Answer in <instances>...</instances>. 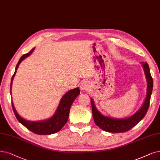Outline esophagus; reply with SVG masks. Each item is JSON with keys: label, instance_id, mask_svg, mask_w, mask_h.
<instances>
[{"label": "esophagus", "instance_id": "1", "mask_svg": "<svg viewBox=\"0 0 160 160\" xmlns=\"http://www.w3.org/2000/svg\"><path fill=\"white\" fill-rule=\"evenodd\" d=\"M90 88V84L87 81L82 82L80 84V89L82 90H88Z\"/></svg>", "mask_w": 160, "mask_h": 160}]
</instances>
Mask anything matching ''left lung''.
<instances>
[{"label": "left lung", "mask_w": 160, "mask_h": 160, "mask_svg": "<svg viewBox=\"0 0 160 160\" xmlns=\"http://www.w3.org/2000/svg\"><path fill=\"white\" fill-rule=\"evenodd\" d=\"M147 81L146 96L142 107L132 116L124 119H115L102 115L96 108L93 100L91 98L93 118L96 125L103 131L109 132H124L129 131L143 119L148 109L153 89V79L147 62H142Z\"/></svg>", "instance_id": "left-lung-1"}]
</instances>
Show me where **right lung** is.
Masks as SVG:
<instances>
[{
	"instance_id": "obj_1",
	"label": "right lung",
	"mask_w": 160,
	"mask_h": 160,
	"mask_svg": "<svg viewBox=\"0 0 160 160\" xmlns=\"http://www.w3.org/2000/svg\"><path fill=\"white\" fill-rule=\"evenodd\" d=\"M35 48L32 49L27 54H25L22 56L18 62L14 74H13L12 77L11 79V83H10V94L12 95L11 90H12V84L13 79L16 73V71L18 68L19 67V64L21 62L24 60L26 58L30 55L33 51H34ZM80 93L79 88H76L74 89L70 90L68 91L62 97L60 103L58 106V108L54 113L51 118L47 119L43 121H27L21 117L19 114L16 111L14 105L13 104L12 101V108L14 115L17 119L18 121L22 124V125L26 127L29 131L33 132L35 134H40V135H44V134H52L58 132L60 130L64 127L65 124L67 123L68 116H69V112L72 105V103L75 100V99L78 97Z\"/></svg>"
}]
</instances>
